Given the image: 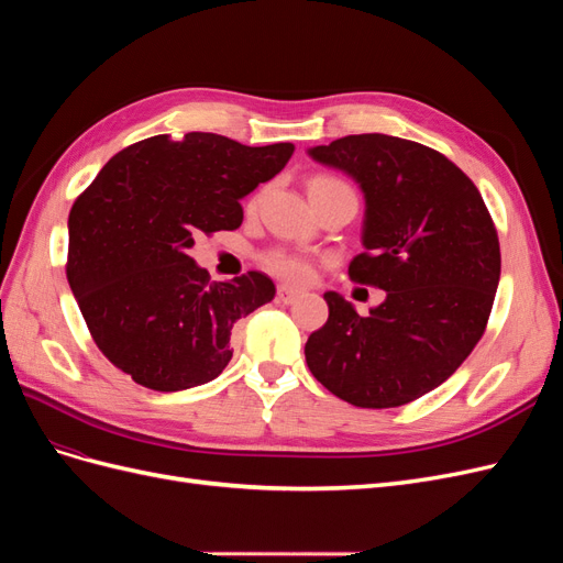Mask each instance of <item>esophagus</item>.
Masks as SVG:
<instances>
[{
    "mask_svg": "<svg viewBox=\"0 0 563 563\" xmlns=\"http://www.w3.org/2000/svg\"><path fill=\"white\" fill-rule=\"evenodd\" d=\"M300 296H302V291H298V288H294V286H279V288H277V298H279L282 302H286V305L296 302Z\"/></svg>",
    "mask_w": 563,
    "mask_h": 563,
    "instance_id": "obj_1",
    "label": "esophagus"
}]
</instances>
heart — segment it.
Listing matches in <instances>:
<instances>
[{
    "mask_svg": "<svg viewBox=\"0 0 563 563\" xmlns=\"http://www.w3.org/2000/svg\"><path fill=\"white\" fill-rule=\"evenodd\" d=\"M312 183H338L331 178H317ZM255 203V199L251 201V207ZM263 265L272 272V275H277L286 282H296L302 284L312 277L314 265L305 253H296V251H284V249H275L263 255Z\"/></svg>",
    "mask_w": 563,
    "mask_h": 563,
    "instance_id": "obj_1",
    "label": "heart"
}]
</instances>
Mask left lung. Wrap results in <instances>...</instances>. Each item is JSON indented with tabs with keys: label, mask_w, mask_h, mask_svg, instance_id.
I'll list each match as a JSON object with an SVG mask.
<instances>
[{
	"label": "left lung",
	"mask_w": 563,
	"mask_h": 563,
	"mask_svg": "<svg viewBox=\"0 0 563 563\" xmlns=\"http://www.w3.org/2000/svg\"><path fill=\"white\" fill-rule=\"evenodd\" d=\"M308 155L364 192V253L350 277L385 300L366 317L335 291L305 343L312 376L362 408H395L449 380L484 335L500 244L474 183L437 150L385 133L345 135Z\"/></svg>",
	"instance_id": "1"
}]
</instances>
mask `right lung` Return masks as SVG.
I'll return each instance as SVG.
<instances>
[{"mask_svg":"<svg viewBox=\"0 0 563 563\" xmlns=\"http://www.w3.org/2000/svg\"><path fill=\"white\" fill-rule=\"evenodd\" d=\"M291 143L249 147L218 133L152 135L100 168L67 220V282L98 350L155 391L218 378L232 329L275 298L263 272L209 282L199 232L236 230L240 199L275 178Z\"/></svg>","mask_w":563,"mask_h":563,"instance_id":"obj_1","label":"right lung"}]
</instances>
